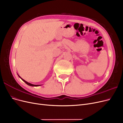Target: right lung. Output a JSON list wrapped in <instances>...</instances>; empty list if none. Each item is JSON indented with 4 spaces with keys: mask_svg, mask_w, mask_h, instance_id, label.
Segmentation results:
<instances>
[{
    "mask_svg": "<svg viewBox=\"0 0 123 123\" xmlns=\"http://www.w3.org/2000/svg\"><path fill=\"white\" fill-rule=\"evenodd\" d=\"M18 76H19L20 77V78H21L23 80L26 84H27V85H29V86H35V87H36V86H40V85H33V84H30V83H28V82H27V81H25L24 80H23V79H22L19 75H18Z\"/></svg>",
    "mask_w": 123,
    "mask_h": 123,
    "instance_id": "add662e5",
    "label": "right lung"
}]
</instances>
